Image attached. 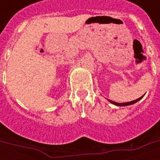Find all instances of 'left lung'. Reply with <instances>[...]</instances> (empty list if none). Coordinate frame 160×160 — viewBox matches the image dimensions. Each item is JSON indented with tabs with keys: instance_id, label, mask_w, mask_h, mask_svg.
<instances>
[{
	"instance_id": "obj_1",
	"label": "left lung",
	"mask_w": 160,
	"mask_h": 160,
	"mask_svg": "<svg viewBox=\"0 0 160 160\" xmlns=\"http://www.w3.org/2000/svg\"><path fill=\"white\" fill-rule=\"evenodd\" d=\"M143 96H144V95H143ZM143 96L141 98H137V99H135V100L130 101V102H127V103H116V102H114V101H111L110 100V99H109V101L111 102V104H115V105H118V106H126V105H130V104H134V103H136V102H138L140 99H141V98H143Z\"/></svg>"
}]
</instances>
